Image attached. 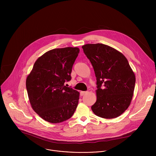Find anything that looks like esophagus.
Wrapping results in <instances>:
<instances>
[{"label": "esophagus", "instance_id": "1", "mask_svg": "<svg viewBox=\"0 0 156 156\" xmlns=\"http://www.w3.org/2000/svg\"><path fill=\"white\" fill-rule=\"evenodd\" d=\"M86 93H87V91H81V92H80L81 96H83V95L86 94Z\"/></svg>", "mask_w": 156, "mask_h": 156}]
</instances>
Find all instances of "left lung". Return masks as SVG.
I'll return each instance as SVG.
<instances>
[{
    "mask_svg": "<svg viewBox=\"0 0 156 156\" xmlns=\"http://www.w3.org/2000/svg\"><path fill=\"white\" fill-rule=\"evenodd\" d=\"M82 48L97 80V101L91 106L93 112L104 119L120 116L130 104L136 81L126 58L103 44H87Z\"/></svg>",
    "mask_w": 156,
    "mask_h": 156,
    "instance_id": "left-lung-1",
    "label": "left lung"
}]
</instances>
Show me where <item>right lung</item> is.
Returning <instances> with one entry per match:
<instances>
[{
  "label": "right lung",
  "mask_w": 156,
  "mask_h": 156,
  "mask_svg": "<svg viewBox=\"0 0 156 156\" xmlns=\"http://www.w3.org/2000/svg\"><path fill=\"white\" fill-rule=\"evenodd\" d=\"M78 48L54 49L35 62L27 76L26 86L33 109L42 119L58 123L72 117L77 107L80 93L65 86L71 80Z\"/></svg>",
  "instance_id": "1"
}]
</instances>
